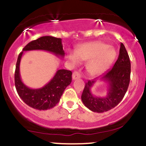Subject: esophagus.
<instances>
[{"label":"esophagus","instance_id":"esophagus-1","mask_svg":"<svg viewBox=\"0 0 146 146\" xmlns=\"http://www.w3.org/2000/svg\"><path fill=\"white\" fill-rule=\"evenodd\" d=\"M80 75L78 72H74L72 75V78H73V80H76V79H79L80 78Z\"/></svg>","mask_w":146,"mask_h":146}]
</instances>
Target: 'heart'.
<instances>
[{"instance_id":"obj_1","label":"heart","mask_w":146,"mask_h":146,"mask_svg":"<svg viewBox=\"0 0 146 146\" xmlns=\"http://www.w3.org/2000/svg\"><path fill=\"white\" fill-rule=\"evenodd\" d=\"M117 56L115 48L104 42L95 41L80 45L76 51L69 53L68 60L72 64L78 65L80 61H88L86 68L91 75H98L105 71L112 64Z\"/></svg>"}]
</instances>
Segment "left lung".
<instances>
[{"mask_svg": "<svg viewBox=\"0 0 146 146\" xmlns=\"http://www.w3.org/2000/svg\"><path fill=\"white\" fill-rule=\"evenodd\" d=\"M131 75V62L124 45L120 44L117 61L112 68L102 75L100 80L108 84L107 94L104 97H97L92 93V88L98 78L88 80L85 83L81 99L83 104L94 112L102 113L115 107L124 97Z\"/></svg>", "mask_w": 146, "mask_h": 146, "instance_id": "left-lung-1", "label": "left lung"}]
</instances>
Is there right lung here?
I'll return each instance as SVG.
<instances>
[{"instance_id":"obj_1","label":"right lung","mask_w":146,"mask_h":146,"mask_svg":"<svg viewBox=\"0 0 146 146\" xmlns=\"http://www.w3.org/2000/svg\"><path fill=\"white\" fill-rule=\"evenodd\" d=\"M43 50L52 53L60 58H64L62 40L60 38L44 36L28 43L19 54L15 72V85L17 94L25 103L38 110H46L53 108L59 102L66 87L72 81V72L60 69L56 72L54 78L44 87L32 89L22 81L20 73V65L24 51Z\"/></svg>"}]
</instances>
